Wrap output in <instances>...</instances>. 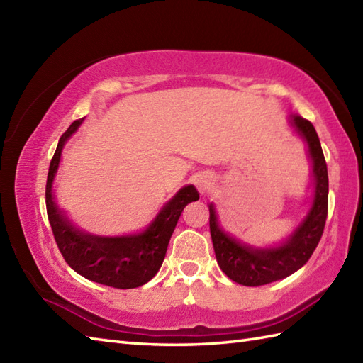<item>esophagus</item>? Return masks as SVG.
<instances>
[{
  "mask_svg": "<svg viewBox=\"0 0 363 363\" xmlns=\"http://www.w3.org/2000/svg\"><path fill=\"white\" fill-rule=\"evenodd\" d=\"M194 182H195L196 189L201 191V194H206V191L213 186V176L207 172H201L195 176Z\"/></svg>",
  "mask_w": 363,
  "mask_h": 363,
  "instance_id": "obj_1",
  "label": "esophagus"
}]
</instances>
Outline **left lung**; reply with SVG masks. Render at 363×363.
<instances>
[{
    "mask_svg": "<svg viewBox=\"0 0 363 363\" xmlns=\"http://www.w3.org/2000/svg\"><path fill=\"white\" fill-rule=\"evenodd\" d=\"M291 123L309 146L315 177L313 204L295 233L276 248H251L234 240L225 230H221L213 206H209V226L215 257L229 279L246 287H259V285L284 279L298 272L311 259L325 230L329 194L325 154H323L317 130L309 120L303 118L301 115H291Z\"/></svg>",
    "mask_w": 363,
    "mask_h": 363,
    "instance_id": "obj_1",
    "label": "left lung"
}]
</instances>
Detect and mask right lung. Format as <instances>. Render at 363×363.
<instances>
[{"instance_id":"obj_1","label":"right lung","mask_w":363,"mask_h":363,"mask_svg":"<svg viewBox=\"0 0 363 363\" xmlns=\"http://www.w3.org/2000/svg\"><path fill=\"white\" fill-rule=\"evenodd\" d=\"M82 121L84 118L73 121L72 126L60 137L48 169L45 199L54 240L67 264L87 279L113 289L140 287L159 272L165 259L168 242L184 207L199 199V194L194 186L182 187L142 234L98 237L81 233L57 209L51 186L64 145Z\"/></svg>"}]
</instances>
